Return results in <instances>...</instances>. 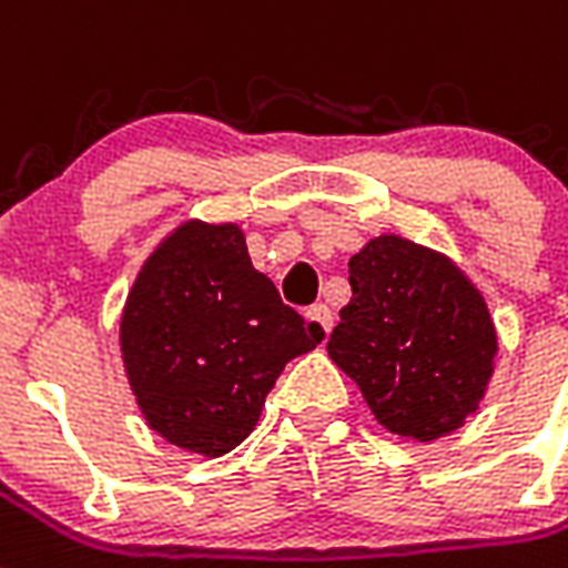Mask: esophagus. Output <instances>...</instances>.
Masks as SVG:
<instances>
[{
  "mask_svg": "<svg viewBox=\"0 0 568 568\" xmlns=\"http://www.w3.org/2000/svg\"><path fill=\"white\" fill-rule=\"evenodd\" d=\"M307 320L311 323H316L320 328H323V334L332 332V325H334V314H332V307H325V305H314L311 311H307Z\"/></svg>",
  "mask_w": 568,
  "mask_h": 568,
  "instance_id": "34e87169",
  "label": "esophagus"
}]
</instances>
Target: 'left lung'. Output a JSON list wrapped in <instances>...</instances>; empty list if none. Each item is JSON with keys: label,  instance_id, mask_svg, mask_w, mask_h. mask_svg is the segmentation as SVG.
<instances>
[{"label": "left lung", "instance_id": "left-lung-1", "mask_svg": "<svg viewBox=\"0 0 568 568\" xmlns=\"http://www.w3.org/2000/svg\"><path fill=\"white\" fill-rule=\"evenodd\" d=\"M353 298L328 355L388 433L435 442L480 406L498 334L480 290L444 254L376 236L349 261Z\"/></svg>", "mask_w": 568, "mask_h": 568}]
</instances>
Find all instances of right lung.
<instances>
[{"mask_svg":"<svg viewBox=\"0 0 568 568\" xmlns=\"http://www.w3.org/2000/svg\"><path fill=\"white\" fill-rule=\"evenodd\" d=\"M320 341L323 328L254 270L236 224H180L148 257L121 316L126 379L144 420L201 456L234 450L284 364Z\"/></svg>","mask_w":568,"mask_h":568,"instance_id":"right-lung-1","label":"right lung"}]
</instances>
